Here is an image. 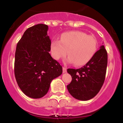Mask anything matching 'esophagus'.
Listing matches in <instances>:
<instances>
[{
    "label": "esophagus",
    "instance_id": "1",
    "mask_svg": "<svg viewBox=\"0 0 123 123\" xmlns=\"http://www.w3.org/2000/svg\"><path fill=\"white\" fill-rule=\"evenodd\" d=\"M66 72H67V68H65V67H63V73H65Z\"/></svg>",
    "mask_w": 123,
    "mask_h": 123
}]
</instances>
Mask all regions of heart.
<instances>
[{"label": "heart", "mask_w": 123, "mask_h": 123, "mask_svg": "<svg viewBox=\"0 0 123 123\" xmlns=\"http://www.w3.org/2000/svg\"><path fill=\"white\" fill-rule=\"evenodd\" d=\"M97 48V41L93 36L79 31H69L62 34L60 41L51 42L50 52L55 60L69 56L67 62L74 63L76 66H82L92 59Z\"/></svg>", "instance_id": "obj_1"}]
</instances>
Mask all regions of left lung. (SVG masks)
<instances>
[{
  "label": "left lung",
  "mask_w": 123,
  "mask_h": 123,
  "mask_svg": "<svg viewBox=\"0 0 123 123\" xmlns=\"http://www.w3.org/2000/svg\"><path fill=\"white\" fill-rule=\"evenodd\" d=\"M107 63V52L104 45H102L82 68L67 69L72 77V81L67 86L69 94L80 100H89L94 97L105 81Z\"/></svg>",
  "instance_id": "obj_1"
}]
</instances>
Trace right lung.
<instances>
[{
    "label": "right lung",
    "instance_id": "right-lung-1",
    "mask_svg": "<svg viewBox=\"0 0 123 123\" xmlns=\"http://www.w3.org/2000/svg\"><path fill=\"white\" fill-rule=\"evenodd\" d=\"M48 26L38 24L27 29L18 42L14 72L18 86L32 98L44 97L52 81L62 74V67L49 52Z\"/></svg>",
    "mask_w": 123,
    "mask_h": 123
}]
</instances>
